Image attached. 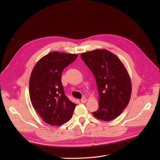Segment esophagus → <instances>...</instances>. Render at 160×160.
<instances>
[{
	"instance_id": "esophagus-1",
	"label": "esophagus",
	"mask_w": 160,
	"mask_h": 160,
	"mask_svg": "<svg viewBox=\"0 0 160 160\" xmlns=\"http://www.w3.org/2000/svg\"><path fill=\"white\" fill-rule=\"evenodd\" d=\"M87 99L86 98H82V99H81V102H82V103H85V102H87Z\"/></svg>"
}]
</instances>
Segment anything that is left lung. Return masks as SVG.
Here are the masks:
<instances>
[{
  "instance_id": "left-lung-1",
  "label": "left lung",
  "mask_w": 160,
  "mask_h": 160,
  "mask_svg": "<svg viewBox=\"0 0 160 160\" xmlns=\"http://www.w3.org/2000/svg\"><path fill=\"white\" fill-rule=\"evenodd\" d=\"M92 72L99 92V108L95 118L111 121L127 106L132 94L130 76L121 60L106 49H96L80 54Z\"/></svg>"
}]
</instances>
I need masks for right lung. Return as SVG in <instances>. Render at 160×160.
<instances>
[{"instance_id": "1", "label": "right lung", "mask_w": 160, "mask_h": 160, "mask_svg": "<svg viewBox=\"0 0 160 160\" xmlns=\"http://www.w3.org/2000/svg\"><path fill=\"white\" fill-rule=\"evenodd\" d=\"M77 56L54 51L42 57L33 68L29 82L30 101L42 120L50 125H63L72 117L77 104L64 94L61 73Z\"/></svg>"}]
</instances>
